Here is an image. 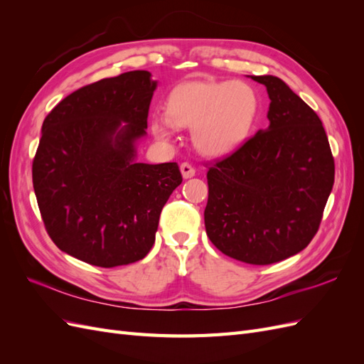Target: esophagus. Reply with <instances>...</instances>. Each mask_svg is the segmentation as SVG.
Masks as SVG:
<instances>
[{"mask_svg": "<svg viewBox=\"0 0 364 364\" xmlns=\"http://www.w3.org/2000/svg\"><path fill=\"white\" fill-rule=\"evenodd\" d=\"M181 173H182V176H183V179H190V178H193V176L196 174V168L193 167L191 164L183 162V164L181 165Z\"/></svg>", "mask_w": 364, "mask_h": 364, "instance_id": "34e87169", "label": "esophagus"}]
</instances>
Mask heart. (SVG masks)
<instances>
[{
  "instance_id": "heart-1",
  "label": "heart",
  "mask_w": 364,
  "mask_h": 364,
  "mask_svg": "<svg viewBox=\"0 0 364 364\" xmlns=\"http://www.w3.org/2000/svg\"><path fill=\"white\" fill-rule=\"evenodd\" d=\"M261 95L245 80H190L174 86L165 115L150 119L158 139L168 141L174 126L191 127L194 147L208 156H223L241 147L255 130Z\"/></svg>"
}]
</instances>
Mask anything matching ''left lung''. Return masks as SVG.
I'll return each instance as SVG.
<instances>
[{"mask_svg": "<svg viewBox=\"0 0 364 364\" xmlns=\"http://www.w3.org/2000/svg\"><path fill=\"white\" fill-rule=\"evenodd\" d=\"M266 86L269 127L209 167L205 228L225 255L257 266L304 250L334 185V159L321 118L274 75Z\"/></svg>", "mask_w": 364, "mask_h": 364, "instance_id": "left-lung-1", "label": "left lung"}]
</instances>
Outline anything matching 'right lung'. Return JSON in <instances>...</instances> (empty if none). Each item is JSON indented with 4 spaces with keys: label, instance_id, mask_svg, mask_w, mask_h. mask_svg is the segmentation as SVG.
<instances>
[{
    "label": "right lung",
    "instance_id": "1",
    "mask_svg": "<svg viewBox=\"0 0 364 364\" xmlns=\"http://www.w3.org/2000/svg\"><path fill=\"white\" fill-rule=\"evenodd\" d=\"M156 86L149 71H129L74 91L43 119L33 188L54 245L83 262L144 258L182 183L176 162L136 161Z\"/></svg>",
    "mask_w": 364,
    "mask_h": 364
}]
</instances>
